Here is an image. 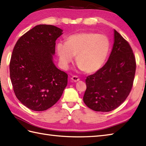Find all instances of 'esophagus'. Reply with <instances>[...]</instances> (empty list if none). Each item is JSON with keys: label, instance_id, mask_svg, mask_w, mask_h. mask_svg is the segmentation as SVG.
<instances>
[{"label": "esophagus", "instance_id": "esophagus-1", "mask_svg": "<svg viewBox=\"0 0 146 146\" xmlns=\"http://www.w3.org/2000/svg\"><path fill=\"white\" fill-rule=\"evenodd\" d=\"M71 80L73 82H76L80 80L79 78L77 76H73L71 78Z\"/></svg>", "mask_w": 146, "mask_h": 146}]
</instances>
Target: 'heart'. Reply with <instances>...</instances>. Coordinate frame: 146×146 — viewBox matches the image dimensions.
Returning a JSON list of instances; mask_svg holds the SVG:
<instances>
[{
    "instance_id": "1",
    "label": "heart",
    "mask_w": 146,
    "mask_h": 146,
    "mask_svg": "<svg viewBox=\"0 0 146 146\" xmlns=\"http://www.w3.org/2000/svg\"><path fill=\"white\" fill-rule=\"evenodd\" d=\"M110 48L108 37L94 32H81L69 36L66 44L58 43L56 51L64 69H67L76 57L80 69L93 73L103 66Z\"/></svg>"
}]
</instances>
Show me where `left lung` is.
<instances>
[{
  "label": "left lung",
  "mask_w": 146,
  "mask_h": 146,
  "mask_svg": "<svg viewBox=\"0 0 146 146\" xmlns=\"http://www.w3.org/2000/svg\"><path fill=\"white\" fill-rule=\"evenodd\" d=\"M136 63L128 42L114 30V43L108 61L99 71L87 77L84 102L96 111L109 112L127 99L132 89Z\"/></svg>",
  "instance_id": "left-lung-1"
}]
</instances>
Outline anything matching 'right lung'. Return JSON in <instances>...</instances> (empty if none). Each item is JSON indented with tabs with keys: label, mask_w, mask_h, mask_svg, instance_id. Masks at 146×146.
<instances>
[{
	"label": "right lung",
	"mask_w": 146,
	"mask_h": 146,
	"mask_svg": "<svg viewBox=\"0 0 146 146\" xmlns=\"http://www.w3.org/2000/svg\"><path fill=\"white\" fill-rule=\"evenodd\" d=\"M62 30L36 25L17 41L10 61L16 98L29 109L42 111L55 104L68 84V75L54 63L56 40Z\"/></svg>",
	"instance_id": "right-lung-1"
}]
</instances>
